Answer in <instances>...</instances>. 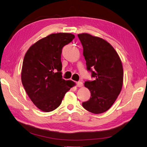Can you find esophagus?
Wrapping results in <instances>:
<instances>
[{"instance_id": "1", "label": "esophagus", "mask_w": 147, "mask_h": 147, "mask_svg": "<svg viewBox=\"0 0 147 147\" xmlns=\"http://www.w3.org/2000/svg\"><path fill=\"white\" fill-rule=\"evenodd\" d=\"M83 84L81 81H78L76 83V86L78 87H81V86H83Z\"/></svg>"}]
</instances>
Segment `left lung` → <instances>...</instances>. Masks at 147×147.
<instances>
[{
	"label": "left lung",
	"instance_id": "obj_1",
	"mask_svg": "<svg viewBox=\"0 0 147 147\" xmlns=\"http://www.w3.org/2000/svg\"><path fill=\"white\" fill-rule=\"evenodd\" d=\"M78 36L83 47L87 69L95 79L84 83L91 97L82 105L93 113H102L110 108L121 92L123 82L121 61L107 40L87 33Z\"/></svg>",
	"mask_w": 147,
	"mask_h": 147
}]
</instances>
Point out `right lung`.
<instances>
[{
    "label": "right lung",
    "instance_id": "1",
    "mask_svg": "<svg viewBox=\"0 0 147 147\" xmlns=\"http://www.w3.org/2000/svg\"><path fill=\"white\" fill-rule=\"evenodd\" d=\"M74 37L71 33L51 34L34 44L25 54L22 83L33 103L42 111L56 109L74 84L62 78L61 61L63 47Z\"/></svg>",
    "mask_w": 147,
    "mask_h": 147
}]
</instances>
